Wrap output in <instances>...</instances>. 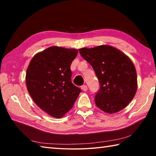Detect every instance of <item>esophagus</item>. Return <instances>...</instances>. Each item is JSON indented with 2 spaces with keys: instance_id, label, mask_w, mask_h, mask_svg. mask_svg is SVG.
Here are the masks:
<instances>
[{
  "instance_id": "obj_1",
  "label": "esophagus",
  "mask_w": 156,
  "mask_h": 156,
  "mask_svg": "<svg viewBox=\"0 0 156 156\" xmlns=\"http://www.w3.org/2000/svg\"><path fill=\"white\" fill-rule=\"evenodd\" d=\"M81 89L83 91H87L88 90V87L87 85H82L81 87Z\"/></svg>"
}]
</instances>
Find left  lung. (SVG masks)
Wrapping results in <instances>:
<instances>
[{"instance_id": "obj_1", "label": "left lung", "mask_w": 156, "mask_h": 156, "mask_svg": "<svg viewBox=\"0 0 156 156\" xmlns=\"http://www.w3.org/2000/svg\"><path fill=\"white\" fill-rule=\"evenodd\" d=\"M79 51L92 66L100 84L94 99L97 107L112 114L127 107L137 88L136 69L128 56L107 45Z\"/></svg>"}]
</instances>
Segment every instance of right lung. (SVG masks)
Listing matches in <instances>:
<instances>
[{
  "label": "right lung",
  "mask_w": 156,
  "mask_h": 156,
  "mask_svg": "<svg viewBox=\"0 0 156 156\" xmlns=\"http://www.w3.org/2000/svg\"><path fill=\"white\" fill-rule=\"evenodd\" d=\"M77 54V49L53 46L29 63L27 90L35 103L53 117L61 118L70 110L82 91L71 81L70 65Z\"/></svg>",
  "instance_id": "1"
}]
</instances>
